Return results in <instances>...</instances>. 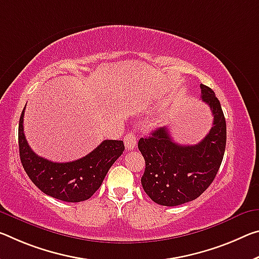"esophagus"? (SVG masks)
I'll list each match as a JSON object with an SVG mask.
<instances>
[{
	"label": "esophagus",
	"instance_id": "34e87169",
	"mask_svg": "<svg viewBox=\"0 0 259 259\" xmlns=\"http://www.w3.org/2000/svg\"><path fill=\"white\" fill-rule=\"evenodd\" d=\"M124 145L128 150H134L137 145V139L134 133H128L124 136Z\"/></svg>",
	"mask_w": 259,
	"mask_h": 259
}]
</instances>
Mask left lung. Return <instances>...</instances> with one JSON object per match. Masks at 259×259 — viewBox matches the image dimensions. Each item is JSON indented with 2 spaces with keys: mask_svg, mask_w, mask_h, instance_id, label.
<instances>
[{
  "mask_svg": "<svg viewBox=\"0 0 259 259\" xmlns=\"http://www.w3.org/2000/svg\"><path fill=\"white\" fill-rule=\"evenodd\" d=\"M200 90L213 115L212 128L202 142L180 145L165 126L138 142L145 159L142 186L159 205L178 206L196 199L210 187L223 161L227 138L223 109L212 89L200 84Z\"/></svg>",
  "mask_w": 259,
  "mask_h": 259,
  "instance_id": "left-lung-1",
  "label": "left lung"
}]
</instances>
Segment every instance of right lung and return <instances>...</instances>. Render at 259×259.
Here are the masks:
<instances>
[{"mask_svg": "<svg viewBox=\"0 0 259 259\" xmlns=\"http://www.w3.org/2000/svg\"><path fill=\"white\" fill-rule=\"evenodd\" d=\"M24 110L19 118V157L28 178L45 194L69 203L89 199L100 188L109 168L124 151L122 141H104L85 157L53 162L35 154L24 135Z\"/></svg>", "mask_w": 259, "mask_h": 259, "instance_id": "add662e5", "label": "right lung"}]
</instances>
